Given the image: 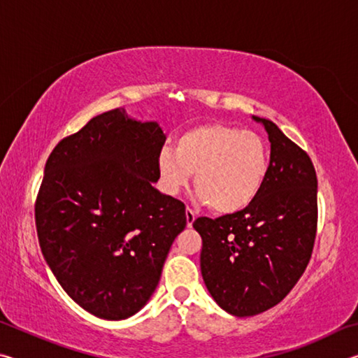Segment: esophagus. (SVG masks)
Masks as SVG:
<instances>
[{
  "instance_id": "obj_1",
  "label": "esophagus",
  "mask_w": 358,
  "mask_h": 358,
  "mask_svg": "<svg viewBox=\"0 0 358 358\" xmlns=\"http://www.w3.org/2000/svg\"><path fill=\"white\" fill-rule=\"evenodd\" d=\"M196 211H194L192 208H189L187 207L186 208V224H187V227H191L192 226V222L196 221Z\"/></svg>"
}]
</instances>
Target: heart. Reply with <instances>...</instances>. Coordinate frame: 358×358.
I'll return each mask as SVG.
<instances>
[{
  "label": "heart",
  "mask_w": 358,
  "mask_h": 358,
  "mask_svg": "<svg viewBox=\"0 0 358 358\" xmlns=\"http://www.w3.org/2000/svg\"><path fill=\"white\" fill-rule=\"evenodd\" d=\"M161 180L169 194L194 187L215 213L230 215L246 208L259 196L270 169L262 137L235 126L210 123L196 126L177 138L175 151L157 157Z\"/></svg>",
  "instance_id": "b5f03b06"
}]
</instances>
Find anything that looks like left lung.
Masks as SVG:
<instances>
[{"label":"left lung","mask_w":358,"mask_h":358,"mask_svg":"<svg viewBox=\"0 0 358 358\" xmlns=\"http://www.w3.org/2000/svg\"><path fill=\"white\" fill-rule=\"evenodd\" d=\"M270 169L259 196L237 213L192 222L202 237L208 292L234 316H256L286 296L310 264L317 232V177L311 157L271 120Z\"/></svg>","instance_id":"8db88e82"}]
</instances>
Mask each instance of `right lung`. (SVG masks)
Wrapping results in <instances>:
<instances>
[{
	"label": "right lung",
	"instance_id": "1",
	"mask_svg": "<svg viewBox=\"0 0 358 358\" xmlns=\"http://www.w3.org/2000/svg\"><path fill=\"white\" fill-rule=\"evenodd\" d=\"M166 136L113 108L62 138L34 203L41 251L66 294L110 320L136 314L186 227L185 203L156 191Z\"/></svg>",
	"mask_w": 358,
	"mask_h": 358
}]
</instances>
